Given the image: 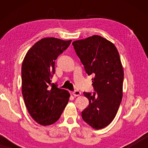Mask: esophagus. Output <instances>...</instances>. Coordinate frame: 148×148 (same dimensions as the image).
Instances as JSON below:
<instances>
[{"instance_id": "34e87169", "label": "esophagus", "mask_w": 148, "mask_h": 148, "mask_svg": "<svg viewBox=\"0 0 148 148\" xmlns=\"http://www.w3.org/2000/svg\"><path fill=\"white\" fill-rule=\"evenodd\" d=\"M73 94L74 96H78L81 94V92L79 90H75L73 92Z\"/></svg>"}]
</instances>
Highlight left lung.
<instances>
[{"instance_id":"1","label":"left lung","mask_w":148,"mask_h":148,"mask_svg":"<svg viewBox=\"0 0 148 148\" xmlns=\"http://www.w3.org/2000/svg\"><path fill=\"white\" fill-rule=\"evenodd\" d=\"M88 75H93L94 92H84L89 105L83 120L96 129H102L116 116L123 98L124 72L116 48L100 36L72 43Z\"/></svg>"}]
</instances>
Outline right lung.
<instances>
[{"label": "right lung", "instance_id": "add662e5", "mask_svg": "<svg viewBox=\"0 0 148 148\" xmlns=\"http://www.w3.org/2000/svg\"><path fill=\"white\" fill-rule=\"evenodd\" d=\"M71 40L43 38L34 44L21 66L22 94L31 116L42 125L59 119L70 97L68 91L51 84L55 60L69 46Z\"/></svg>", "mask_w": 148, "mask_h": 148}]
</instances>
